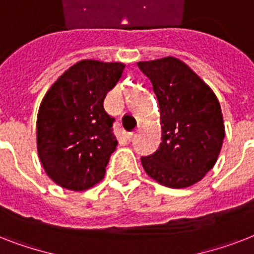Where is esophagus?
Returning <instances> with one entry per match:
<instances>
[{"mask_svg":"<svg viewBox=\"0 0 254 254\" xmlns=\"http://www.w3.org/2000/svg\"><path fill=\"white\" fill-rule=\"evenodd\" d=\"M137 131H138V129H135V131H129V133H127V139H133L135 137V134H137Z\"/></svg>","mask_w":254,"mask_h":254,"instance_id":"obj_1","label":"esophagus"}]
</instances>
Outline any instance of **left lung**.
<instances>
[{
	"label": "left lung",
	"instance_id": "obj_1",
	"mask_svg": "<svg viewBox=\"0 0 254 254\" xmlns=\"http://www.w3.org/2000/svg\"><path fill=\"white\" fill-rule=\"evenodd\" d=\"M159 104L162 142L141 162L149 177L171 189L199 182L216 163L224 139L219 100L212 89L177 58L138 62Z\"/></svg>",
	"mask_w": 254,
	"mask_h": 254
}]
</instances>
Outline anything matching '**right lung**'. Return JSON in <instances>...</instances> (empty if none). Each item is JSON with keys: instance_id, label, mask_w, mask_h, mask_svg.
I'll list each match as a JSON object with an SVG mask.
<instances>
[{"instance_id": "right-lung-1", "label": "right lung", "mask_w": 254, "mask_h": 254, "mask_svg": "<svg viewBox=\"0 0 254 254\" xmlns=\"http://www.w3.org/2000/svg\"><path fill=\"white\" fill-rule=\"evenodd\" d=\"M125 64L81 61L50 88L37 119L38 154L57 185L83 191L105 175L117 139L104 99Z\"/></svg>"}]
</instances>
